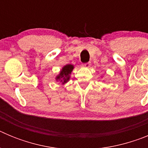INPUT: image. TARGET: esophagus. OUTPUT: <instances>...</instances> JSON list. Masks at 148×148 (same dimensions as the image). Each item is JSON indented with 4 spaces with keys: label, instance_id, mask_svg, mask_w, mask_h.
<instances>
[{
    "label": "esophagus",
    "instance_id": "esophagus-1",
    "mask_svg": "<svg viewBox=\"0 0 148 148\" xmlns=\"http://www.w3.org/2000/svg\"><path fill=\"white\" fill-rule=\"evenodd\" d=\"M82 66L85 68H89L90 66H91V64H90V62H87V63H85V64H83Z\"/></svg>",
    "mask_w": 148,
    "mask_h": 148
}]
</instances>
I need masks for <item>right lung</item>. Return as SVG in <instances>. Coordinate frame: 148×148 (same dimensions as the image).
I'll use <instances>...</instances> for the list:
<instances>
[{
  "instance_id": "obj_1",
  "label": "right lung",
  "mask_w": 148,
  "mask_h": 148,
  "mask_svg": "<svg viewBox=\"0 0 148 148\" xmlns=\"http://www.w3.org/2000/svg\"><path fill=\"white\" fill-rule=\"evenodd\" d=\"M73 69H74V66H73V65L72 64L65 65V66L61 69L59 74L56 76V81L61 82L62 84H64L65 83H66L68 81L70 80V74H71Z\"/></svg>"
}]
</instances>
